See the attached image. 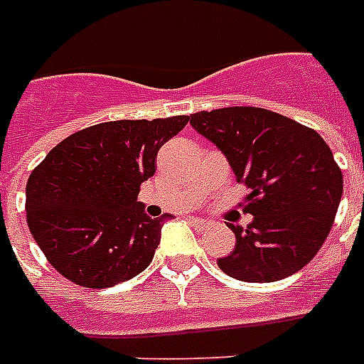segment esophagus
Instances as JSON below:
<instances>
[{
	"label": "esophagus",
	"mask_w": 364,
	"mask_h": 364,
	"mask_svg": "<svg viewBox=\"0 0 364 364\" xmlns=\"http://www.w3.org/2000/svg\"><path fill=\"white\" fill-rule=\"evenodd\" d=\"M188 221H191V225H193L196 230H204V228L208 227V221H205V219H200V217H191Z\"/></svg>",
	"instance_id": "34e87169"
}]
</instances>
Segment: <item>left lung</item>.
I'll return each instance as SVG.
<instances>
[{"label":"left lung","mask_w":364,"mask_h":364,"mask_svg":"<svg viewBox=\"0 0 364 364\" xmlns=\"http://www.w3.org/2000/svg\"><path fill=\"white\" fill-rule=\"evenodd\" d=\"M245 183L247 228L230 225L234 251L217 260L225 274L247 283L289 277L310 262L331 232L344 177L319 134L260 107H223L191 115Z\"/></svg>","instance_id":"obj_1"}]
</instances>
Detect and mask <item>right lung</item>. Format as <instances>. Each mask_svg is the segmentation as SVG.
<instances>
[{
    "mask_svg": "<svg viewBox=\"0 0 364 364\" xmlns=\"http://www.w3.org/2000/svg\"><path fill=\"white\" fill-rule=\"evenodd\" d=\"M188 122L187 115L113 121L60 141L26 185L28 227L48 262L90 289L128 282L151 264L160 230L137 202L156 171V153Z\"/></svg>",
    "mask_w": 364,
    "mask_h": 364,
    "instance_id": "1",
    "label": "right lung"
}]
</instances>
